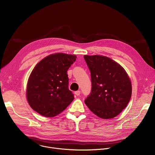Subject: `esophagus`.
I'll use <instances>...</instances> for the list:
<instances>
[{
  "instance_id": "esophagus-1",
  "label": "esophagus",
  "mask_w": 155,
  "mask_h": 155,
  "mask_svg": "<svg viewBox=\"0 0 155 155\" xmlns=\"http://www.w3.org/2000/svg\"><path fill=\"white\" fill-rule=\"evenodd\" d=\"M74 93H75V94L76 96H79V95L80 94V91H75Z\"/></svg>"
}]
</instances>
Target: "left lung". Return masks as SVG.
<instances>
[{"label":"left lung","instance_id":"8db88e82","mask_svg":"<svg viewBox=\"0 0 155 155\" xmlns=\"http://www.w3.org/2000/svg\"><path fill=\"white\" fill-rule=\"evenodd\" d=\"M91 72L90 94L84 102L103 119L113 118L127 105L132 94L131 82L125 70L107 56H84Z\"/></svg>","mask_w":155,"mask_h":155}]
</instances>
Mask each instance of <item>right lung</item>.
I'll use <instances>...</instances> for the list:
<instances>
[{
  "instance_id": "right-lung-1",
  "label": "right lung",
  "mask_w": 155,
  "mask_h": 155,
  "mask_svg": "<svg viewBox=\"0 0 155 155\" xmlns=\"http://www.w3.org/2000/svg\"><path fill=\"white\" fill-rule=\"evenodd\" d=\"M76 58L59 53L45 57L35 65L28 81L26 96L31 108L40 115L55 117L74 100L67 72Z\"/></svg>"
}]
</instances>
